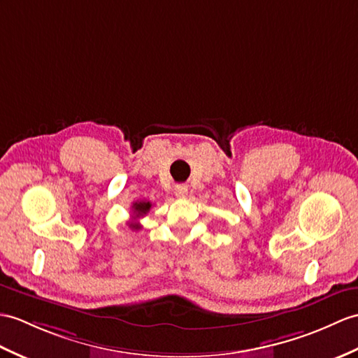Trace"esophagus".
Wrapping results in <instances>:
<instances>
[{
  "instance_id": "obj_1",
  "label": "esophagus",
  "mask_w": 358,
  "mask_h": 358,
  "mask_svg": "<svg viewBox=\"0 0 358 358\" xmlns=\"http://www.w3.org/2000/svg\"><path fill=\"white\" fill-rule=\"evenodd\" d=\"M173 192H176V195H177L178 198H186L189 190H187V186H186V185H177L176 189H173Z\"/></svg>"
}]
</instances>
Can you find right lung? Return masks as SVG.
<instances>
[{"mask_svg": "<svg viewBox=\"0 0 358 358\" xmlns=\"http://www.w3.org/2000/svg\"><path fill=\"white\" fill-rule=\"evenodd\" d=\"M151 201H136L132 203V220L128 222V226L132 229V230H140L141 226L138 222V218L143 217V215H146L149 210H151Z\"/></svg>", "mask_w": 358, "mask_h": 358, "instance_id": "1", "label": "right lung"}]
</instances>
